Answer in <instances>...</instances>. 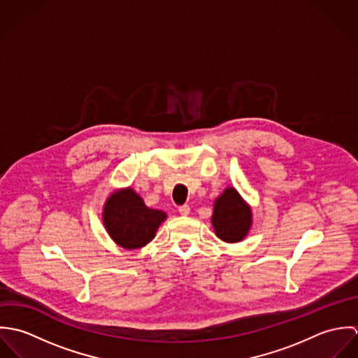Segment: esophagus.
I'll use <instances>...</instances> for the list:
<instances>
[{
    "mask_svg": "<svg viewBox=\"0 0 358 358\" xmlns=\"http://www.w3.org/2000/svg\"><path fill=\"white\" fill-rule=\"evenodd\" d=\"M179 213L182 215V216H187L189 213H190V206L189 205H180L179 206Z\"/></svg>",
    "mask_w": 358,
    "mask_h": 358,
    "instance_id": "obj_1",
    "label": "esophagus"
}]
</instances>
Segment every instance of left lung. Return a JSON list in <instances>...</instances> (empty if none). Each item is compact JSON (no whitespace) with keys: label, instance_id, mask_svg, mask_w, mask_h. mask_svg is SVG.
I'll return each mask as SVG.
<instances>
[{"label":"left lung","instance_id":"left-lung-1","mask_svg":"<svg viewBox=\"0 0 358 358\" xmlns=\"http://www.w3.org/2000/svg\"><path fill=\"white\" fill-rule=\"evenodd\" d=\"M210 223L217 238L234 244L243 241L252 227V209L234 187H226L213 201Z\"/></svg>","mask_w":358,"mask_h":358}]
</instances>
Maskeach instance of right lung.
<instances>
[{"label":"right lung","mask_w":358,"mask_h":358,"mask_svg":"<svg viewBox=\"0 0 358 358\" xmlns=\"http://www.w3.org/2000/svg\"><path fill=\"white\" fill-rule=\"evenodd\" d=\"M103 226L110 238L125 250H141L148 245L166 220V213L149 208L132 189H117L103 205Z\"/></svg>","instance_id":"right-lung-1"}]
</instances>
